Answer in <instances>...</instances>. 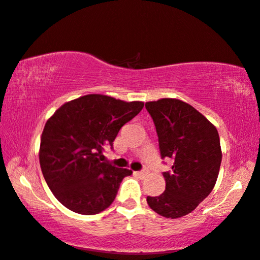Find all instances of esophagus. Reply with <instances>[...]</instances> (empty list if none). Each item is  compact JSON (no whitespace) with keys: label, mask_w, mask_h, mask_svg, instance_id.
<instances>
[{"label":"esophagus","mask_w":260,"mask_h":260,"mask_svg":"<svg viewBox=\"0 0 260 260\" xmlns=\"http://www.w3.org/2000/svg\"><path fill=\"white\" fill-rule=\"evenodd\" d=\"M135 175L139 176V177H141V178H143V177H145V176L147 175V171H145V170L138 171V172H135Z\"/></svg>","instance_id":"esophagus-1"}]
</instances>
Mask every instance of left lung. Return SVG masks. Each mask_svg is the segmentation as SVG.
<instances>
[{
	"label": "left lung",
	"mask_w": 260,
	"mask_h": 260,
	"mask_svg": "<svg viewBox=\"0 0 260 260\" xmlns=\"http://www.w3.org/2000/svg\"><path fill=\"white\" fill-rule=\"evenodd\" d=\"M154 120L162 158H172L163 172L166 191L147 197L152 211L178 219L194 211L215 186L222 151L216 127L193 106L176 98L147 102Z\"/></svg>",
	"instance_id": "1"
}]
</instances>
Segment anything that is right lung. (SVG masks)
<instances>
[{"mask_svg":"<svg viewBox=\"0 0 260 260\" xmlns=\"http://www.w3.org/2000/svg\"><path fill=\"white\" fill-rule=\"evenodd\" d=\"M143 102H125L90 93L64 103L45 123L39 162L49 189L71 211L93 215L113 203L128 169L101 162L103 147L143 109Z\"/></svg>","mask_w":260,"mask_h":260,"instance_id":"add662e5","label":"right lung"}]
</instances>
